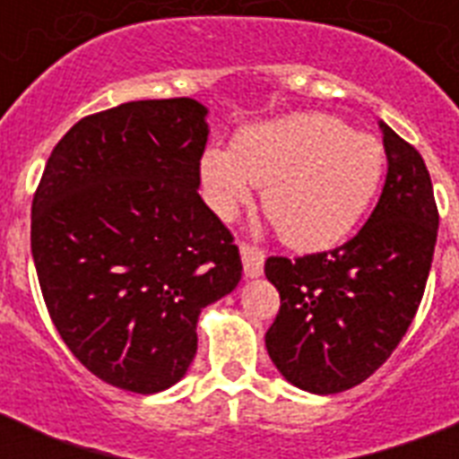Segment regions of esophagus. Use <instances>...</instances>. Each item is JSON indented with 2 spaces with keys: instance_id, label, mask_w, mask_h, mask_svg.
I'll return each mask as SVG.
<instances>
[{
  "instance_id": "1",
  "label": "esophagus",
  "mask_w": 459,
  "mask_h": 459,
  "mask_svg": "<svg viewBox=\"0 0 459 459\" xmlns=\"http://www.w3.org/2000/svg\"><path fill=\"white\" fill-rule=\"evenodd\" d=\"M240 257H243L245 266V276L247 279H257L264 272V252L255 247V245L243 243L240 245Z\"/></svg>"
}]
</instances>
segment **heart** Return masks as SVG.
I'll use <instances>...</instances> for the list:
<instances>
[{
    "mask_svg": "<svg viewBox=\"0 0 459 459\" xmlns=\"http://www.w3.org/2000/svg\"><path fill=\"white\" fill-rule=\"evenodd\" d=\"M384 145L326 114L290 117L238 133L233 150L212 145L200 161L202 190L233 219L264 187L266 219L295 250L333 247L367 214L384 178Z\"/></svg>",
    "mask_w": 459,
    "mask_h": 459,
    "instance_id": "1",
    "label": "heart"
}]
</instances>
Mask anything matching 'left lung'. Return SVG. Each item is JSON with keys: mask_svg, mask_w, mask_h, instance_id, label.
Returning a JSON list of instances; mask_svg holds the SVG:
<instances>
[{"mask_svg": "<svg viewBox=\"0 0 459 459\" xmlns=\"http://www.w3.org/2000/svg\"><path fill=\"white\" fill-rule=\"evenodd\" d=\"M381 131L388 173L359 233L335 250L264 262L281 295L266 350L302 391L331 395L369 378L424 298L438 236L434 186L421 154L385 124Z\"/></svg>", "mask_w": 459, "mask_h": 459, "instance_id": "obj_1", "label": "left lung"}]
</instances>
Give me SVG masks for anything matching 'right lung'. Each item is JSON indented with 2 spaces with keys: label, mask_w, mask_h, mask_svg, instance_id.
Listing matches in <instances>:
<instances>
[{
  "label": "right lung",
  "mask_w": 459,
  "mask_h": 459,
  "mask_svg": "<svg viewBox=\"0 0 459 459\" xmlns=\"http://www.w3.org/2000/svg\"><path fill=\"white\" fill-rule=\"evenodd\" d=\"M204 117L190 97L90 114L56 143L32 197L47 312L75 359L121 391L180 381L202 307L243 273L230 230L197 193Z\"/></svg>",
  "instance_id": "obj_1"
}]
</instances>
